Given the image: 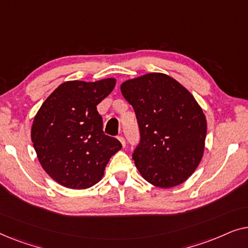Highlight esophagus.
Masks as SVG:
<instances>
[{
	"instance_id": "34e87169",
	"label": "esophagus",
	"mask_w": 248,
	"mask_h": 248,
	"mask_svg": "<svg viewBox=\"0 0 248 248\" xmlns=\"http://www.w3.org/2000/svg\"><path fill=\"white\" fill-rule=\"evenodd\" d=\"M117 139H118V140H120L122 145H123V148H125V139H124L123 137H122V135H120V137H118Z\"/></svg>"
}]
</instances>
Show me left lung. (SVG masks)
Listing matches in <instances>:
<instances>
[{"label": "left lung", "instance_id": "8db88e82", "mask_svg": "<svg viewBox=\"0 0 248 248\" xmlns=\"http://www.w3.org/2000/svg\"><path fill=\"white\" fill-rule=\"evenodd\" d=\"M121 91L140 127V143L132 158L142 177L162 188L184 183L204 152L206 120L198 101L164 73L125 81Z\"/></svg>", "mask_w": 248, "mask_h": 248}]
</instances>
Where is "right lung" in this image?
Listing matches in <instances>:
<instances>
[{
	"instance_id": "add662e5",
	"label": "right lung",
	"mask_w": 248,
	"mask_h": 248,
	"mask_svg": "<svg viewBox=\"0 0 248 248\" xmlns=\"http://www.w3.org/2000/svg\"><path fill=\"white\" fill-rule=\"evenodd\" d=\"M116 80L66 81L37 111L31 141L47 174L73 189L89 188L103 178L110 157L122 149L103 131L97 105L113 91Z\"/></svg>"
}]
</instances>
